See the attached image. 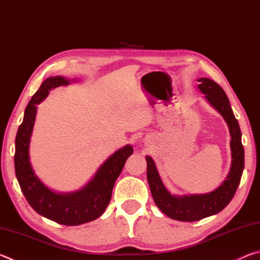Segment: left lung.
<instances>
[{"mask_svg":"<svg viewBox=\"0 0 260 260\" xmlns=\"http://www.w3.org/2000/svg\"><path fill=\"white\" fill-rule=\"evenodd\" d=\"M199 89L205 100L221 114L231 133L232 165L227 178L215 190L200 195H172L162 183L157 167L150 156H147V179L152 199L167 217L179 221H199L217 214L230 204L239 187L244 169V149L241 141V129L231 108L230 100L217 82L208 78L199 79Z\"/></svg>","mask_w":260,"mask_h":260,"instance_id":"obj_1","label":"left lung"}]
</instances>
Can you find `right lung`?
<instances>
[{
    "instance_id": "obj_1",
    "label": "right lung",
    "mask_w": 260,
    "mask_h": 260,
    "mask_svg": "<svg viewBox=\"0 0 260 260\" xmlns=\"http://www.w3.org/2000/svg\"><path fill=\"white\" fill-rule=\"evenodd\" d=\"M70 81L72 80L64 77L48 78L29 101L16 136L15 171L21 191L34 211L61 225L78 226L93 221L103 214L111 200L114 182L124 169L127 158L133 153V147L127 144L110 156L101 165L94 178L80 190L52 191L37 177L29 161V142L37 105L47 98L52 88L68 86Z\"/></svg>"
}]
</instances>
